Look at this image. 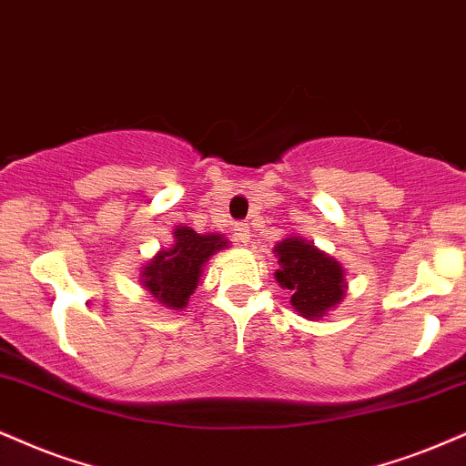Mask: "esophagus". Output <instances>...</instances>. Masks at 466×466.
Returning a JSON list of instances; mask_svg holds the SVG:
<instances>
[{"label": "esophagus", "mask_w": 466, "mask_h": 466, "mask_svg": "<svg viewBox=\"0 0 466 466\" xmlns=\"http://www.w3.org/2000/svg\"><path fill=\"white\" fill-rule=\"evenodd\" d=\"M248 233H250V227L246 222H235L233 224V239L239 244H246L248 242Z\"/></svg>", "instance_id": "esophagus-1"}]
</instances>
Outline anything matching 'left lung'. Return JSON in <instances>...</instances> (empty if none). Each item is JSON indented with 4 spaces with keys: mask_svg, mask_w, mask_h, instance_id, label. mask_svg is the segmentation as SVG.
<instances>
[{
    "mask_svg": "<svg viewBox=\"0 0 466 466\" xmlns=\"http://www.w3.org/2000/svg\"><path fill=\"white\" fill-rule=\"evenodd\" d=\"M279 269L274 277L291 291V304L302 318H324L346 296L341 263L302 238H287L274 248Z\"/></svg>",
    "mask_w": 466,
    "mask_h": 466,
    "instance_id": "left-lung-1",
    "label": "left lung"
}]
</instances>
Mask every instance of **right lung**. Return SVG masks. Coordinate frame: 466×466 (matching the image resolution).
Listing matches in <instances>:
<instances>
[{
	"mask_svg": "<svg viewBox=\"0 0 466 466\" xmlns=\"http://www.w3.org/2000/svg\"><path fill=\"white\" fill-rule=\"evenodd\" d=\"M222 235H198L189 227L175 228V244L159 250L142 269V285L155 300L179 311L197 289L203 266L214 252L227 248Z\"/></svg>",
	"mask_w": 466,
	"mask_h": 466,
	"instance_id": "obj_1",
	"label": "right lung"
}]
</instances>
